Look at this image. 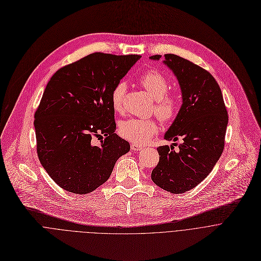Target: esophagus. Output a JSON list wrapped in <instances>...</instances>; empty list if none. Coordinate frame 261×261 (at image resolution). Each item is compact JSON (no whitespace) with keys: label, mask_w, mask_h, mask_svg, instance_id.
<instances>
[{"label":"esophagus","mask_w":261,"mask_h":261,"mask_svg":"<svg viewBox=\"0 0 261 261\" xmlns=\"http://www.w3.org/2000/svg\"><path fill=\"white\" fill-rule=\"evenodd\" d=\"M143 148V146L137 144V143H132L131 144V150H133L134 152H138V151H141Z\"/></svg>","instance_id":"esophagus-1"}]
</instances>
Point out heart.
<instances>
[{"mask_svg":"<svg viewBox=\"0 0 261 261\" xmlns=\"http://www.w3.org/2000/svg\"><path fill=\"white\" fill-rule=\"evenodd\" d=\"M140 86L155 99V114L163 123L172 122L178 114V99L176 96L167 93L170 84L167 77L157 70H148L142 73L138 79ZM127 92V85L119 82L110 93V102L113 108L121 113L124 108V101ZM159 131L158 122L154 119L131 118L123 121L119 127L120 135L137 144H144L150 141Z\"/></svg>","mask_w":261,"mask_h":261,"instance_id":"1","label":"heart"}]
</instances>
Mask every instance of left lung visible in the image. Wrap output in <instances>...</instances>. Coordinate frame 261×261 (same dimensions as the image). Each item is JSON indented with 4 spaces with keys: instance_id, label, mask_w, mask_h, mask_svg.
Listing matches in <instances>:
<instances>
[{
    "instance_id": "8db88e82",
    "label": "left lung",
    "mask_w": 261,
    "mask_h": 261,
    "mask_svg": "<svg viewBox=\"0 0 261 261\" xmlns=\"http://www.w3.org/2000/svg\"><path fill=\"white\" fill-rule=\"evenodd\" d=\"M150 58L159 60L161 56ZM164 63L175 74L182 97L165 139L181 142L157 148L160 159L152 179L163 190L180 194L201 182L222 155L228 114L221 89L207 70L172 54L165 55Z\"/></svg>"
}]
</instances>
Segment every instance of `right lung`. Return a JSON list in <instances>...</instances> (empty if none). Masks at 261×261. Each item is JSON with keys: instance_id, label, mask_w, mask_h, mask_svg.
Instances as JSON below:
<instances>
[{"instance_id": "1", "label": "right lung", "mask_w": 261, "mask_h": 261, "mask_svg": "<svg viewBox=\"0 0 261 261\" xmlns=\"http://www.w3.org/2000/svg\"><path fill=\"white\" fill-rule=\"evenodd\" d=\"M140 57L94 53L60 68L47 83L34 116L37 155L64 190L93 192L129 152V142L115 133L110 93Z\"/></svg>"}]
</instances>
